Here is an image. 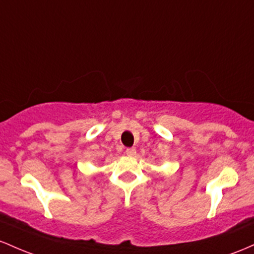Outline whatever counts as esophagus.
<instances>
[{
  "label": "esophagus",
  "instance_id": "1",
  "mask_svg": "<svg viewBox=\"0 0 254 254\" xmlns=\"http://www.w3.org/2000/svg\"><path fill=\"white\" fill-rule=\"evenodd\" d=\"M126 153L128 156H134L136 153V150L135 147H128V149L126 150Z\"/></svg>",
  "mask_w": 254,
  "mask_h": 254
}]
</instances>
